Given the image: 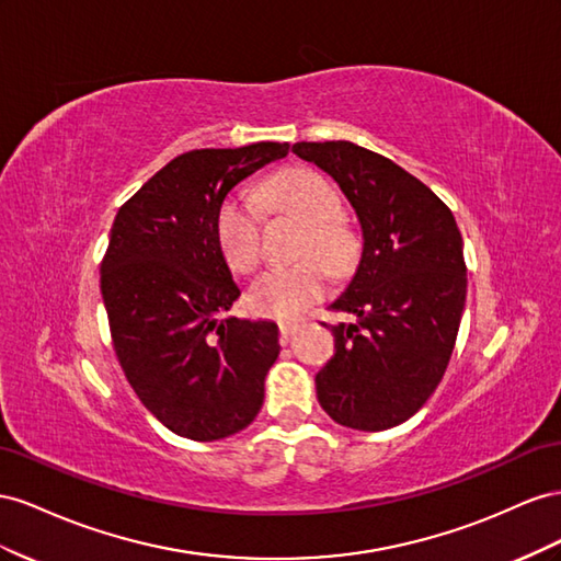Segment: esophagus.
I'll list each match as a JSON object with an SVG mask.
<instances>
[{
  "label": "esophagus",
  "mask_w": 561,
  "mask_h": 561,
  "mask_svg": "<svg viewBox=\"0 0 561 561\" xmlns=\"http://www.w3.org/2000/svg\"><path fill=\"white\" fill-rule=\"evenodd\" d=\"M300 329L298 322H282L279 324V331H282V339H291V335Z\"/></svg>",
  "instance_id": "esophagus-1"
}]
</instances>
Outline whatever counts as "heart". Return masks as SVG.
Returning <instances> with one entry per match:
<instances>
[{
    "instance_id": "1",
    "label": "heart",
    "mask_w": 561,
    "mask_h": 561,
    "mask_svg": "<svg viewBox=\"0 0 561 561\" xmlns=\"http://www.w3.org/2000/svg\"><path fill=\"white\" fill-rule=\"evenodd\" d=\"M270 211L294 214L308 222L302 255H317L296 265L267 267L249 286V306L255 314L291 319L308 310L327 291V264L343 272L355 259V237L339 220L343 202L322 173L296 169L272 179L263 195ZM216 237L226 261L249 272L261 261V214L242 197L222 199L216 211ZM325 264L322 266L321 263Z\"/></svg>"
}]
</instances>
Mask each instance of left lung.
<instances>
[{"label":"left lung","instance_id":"8db88e82","mask_svg":"<svg viewBox=\"0 0 561 561\" xmlns=\"http://www.w3.org/2000/svg\"><path fill=\"white\" fill-rule=\"evenodd\" d=\"M291 150L339 183L362 230L355 275L329 306L355 322L329 327L335 355L314 376L317 399L339 425L394 427L437 390L456 345L468 294L456 218L427 185L355 142Z\"/></svg>","mask_w":561,"mask_h":561}]
</instances>
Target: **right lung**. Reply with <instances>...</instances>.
<instances>
[{"label":"right lung","instance_id":"add662e5","mask_svg":"<svg viewBox=\"0 0 561 561\" xmlns=\"http://www.w3.org/2000/svg\"><path fill=\"white\" fill-rule=\"evenodd\" d=\"M286 152L289 142H253L179 154L112 222L101 265L112 343L140 402L181 437H230L263 407L279 329L228 314L242 291L218 244L216 211L234 185Z\"/></svg>","mask_w":561,"mask_h":561}]
</instances>
